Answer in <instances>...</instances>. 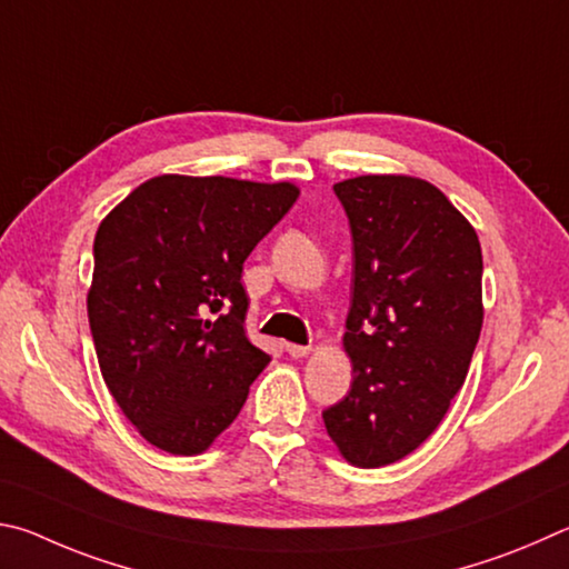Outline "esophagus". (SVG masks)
<instances>
[{"mask_svg": "<svg viewBox=\"0 0 569 569\" xmlns=\"http://www.w3.org/2000/svg\"><path fill=\"white\" fill-rule=\"evenodd\" d=\"M310 350H312L310 345H290V342L284 345V352L290 355V357H295V360H300V357H307V355H310Z\"/></svg>", "mask_w": 569, "mask_h": 569, "instance_id": "obj_1", "label": "esophagus"}]
</instances>
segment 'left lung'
<instances>
[{"mask_svg":"<svg viewBox=\"0 0 569 569\" xmlns=\"http://www.w3.org/2000/svg\"><path fill=\"white\" fill-rule=\"evenodd\" d=\"M335 194L352 232L355 377L322 420L347 462L385 467L415 452L460 392L482 330V249L425 179L367 174Z\"/></svg>","mask_w":569,"mask_h":569,"instance_id":"1","label":"left lung"}]
</instances>
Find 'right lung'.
<instances>
[{
	"label": "right lung",
	"instance_id": "1",
	"mask_svg": "<svg viewBox=\"0 0 569 569\" xmlns=\"http://www.w3.org/2000/svg\"><path fill=\"white\" fill-rule=\"evenodd\" d=\"M297 194L162 174L99 224L89 330L109 392L149 445L197 455L242 410L269 362L244 332L242 264Z\"/></svg>",
	"mask_w": 569,
	"mask_h": 569
}]
</instances>
